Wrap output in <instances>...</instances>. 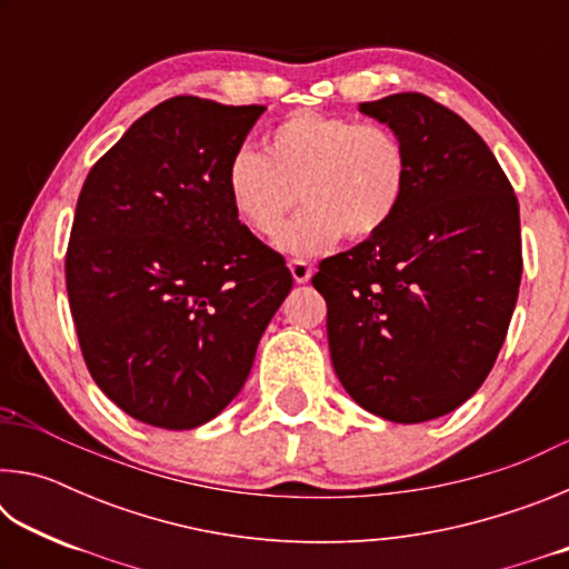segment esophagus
<instances>
[{"mask_svg": "<svg viewBox=\"0 0 569 569\" xmlns=\"http://www.w3.org/2000/svg\"><path fill=\"white\" fill-rule=\"evenodd\" d=\"M288 268H291V276H293L296 283H308V281H311L313 266L308 263V261H303V258H293V261L288 263Z\"/></svg>", "mask_w": 569, "mask_h": 569, "instance_id": "1", "label": "esophagus"}]
</instances>
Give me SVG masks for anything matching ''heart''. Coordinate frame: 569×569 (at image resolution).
I'll use <instances>...</instances> for the list:
<instances>
[{"instance_id":"1","label":"heart","mask_w":569,"mask_h":569,"mask_svg":"<svg viewBox=\"0 0 569 569\" xmlns=\"http://www.w3.org/2000/svg\"><path fill=\"white\" fill-rule=\"evenodd\" d=\"M409 180V150L391 128L321 112L273 124L263 156L240 148L226 168L230 208L256 236H276L295 200H305L278 236V246L296 256L321 253L343 233L377 238L399 216Z\"/></svg>"}]
</instances>
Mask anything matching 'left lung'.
I'll use <instances>...</instances> for the list:
<instances>
[{
    "label": "left lung",
    "instance_id": "obj_1",
    "mask_svg": "<svg viewBox=\"0 0 569 569\" xmlns=\"http://www.w3.org/2000/svg\"><path fill=\"white\" fill-rule=\"evenodd\" d=\"M359 110L403 140L409 192L383 233L321 261L313 286L349 397L419 423L492 371L522 281L519 206L487 142L445 104L399 92Z\"/></svg>",
    "mask_w": 569,
    "mask_h": 569
}]
</instances>
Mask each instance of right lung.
<instances>
[{
    "mask_svg": "<svg viewBox=\"0 0 569 569\" xmlns=\"http://www.w3.org/2000/svg\"><path fill=\"white\" fill-rule=\"evenodd\" d=\"M263 110L192 94L160 102L77 198L64 278L84 363L104 397L150 427L218 417L293 286L226 192L228 160Z\"/></svg>",
    "mask_w": 569,
    "mask_h": 569,
    "instance_id": "1",
    "label": "right lung"
}]
</instances>
